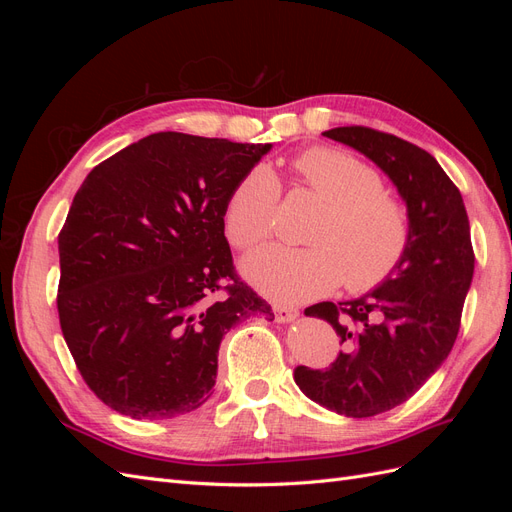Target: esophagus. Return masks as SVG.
I'll use <instances>...</instances> for the list:
<instances>
[{
	"label": "esophagus",
	"mask_w": 512,
	"mask_h": 512,
	"mask_svg": "<svg viewBox=\"0 0 512 512\" xmlns=\"http://www.w3.org/2000/svg\"><path fill=\"white\" fill-rule=\"evenodd\" d=\"M273 314L277 322H290L299 316V309L292 307V305H282V303H275L273 305Z\"/></svg>",
	"instance_id": "1"
}]
</instances>
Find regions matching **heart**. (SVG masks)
Masks as SVG:
<instances>
[{"instance_id":"obj_1","label":"heart","mask_w":512,"mask_h":512,"mask_svg":"<svg viewBox=\"0 0 512 512\" xmlns=\"http://www.w3.org/2000/svg\"><path fill=\"white\" fill-rule=\"evenodd\" d=\"M301 185L327 203L307 247L269 245L243 260V273L258 290L280 301H307L344 282L350 292L382 286L406 258L412 215L404 200L382 188L374 168L333 147H314L294 158ZM280 181L256 166L228 194L226 235L239 250L271 237L280 211Z\"/></svg>"}]
</instances>
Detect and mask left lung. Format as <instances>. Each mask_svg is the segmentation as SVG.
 Masks as SVG:
<instances>
[{
    "label": "left lung",
    "mask_w": 512,
    "mask_h": 512,
    "mask_svg": "<svg viewBox=\"0 0 512 512\" xmlns=\"http://www.w3.org/2000/svg\"><path fill=\"white\" fill-rule=\"evenodd\" d=\"M376 162L412 215V241L397 271L365 297L305 309L327 320L344 350L327 369H294L316 404L367 418L408 401L451 352L472 284L470 222L457 185L436 158L395 134L365 126L324 132Z\"/></svg>",
    "instance_id": "obj_1"
}]
</instances>
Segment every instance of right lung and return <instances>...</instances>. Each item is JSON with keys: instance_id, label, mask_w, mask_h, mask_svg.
I'll use <instances>...</instances> for the list:
<instances>
[{"instance_id": "add662e5", "label": "right lung", "mask_w": 512, "mask_h": 512, "mask_svg": "<svg viewBox=\"0 0 512 512\" xmlns=\"http://www.w3.org/2000/svg\"><path fill=\"white\" fill-rule=\"evenodd\" d=\"M269 149L158 132L76 192L57 239V312L76 369L108 408L149 421L200 408L230 327L273 320L224 237L228 194Z\"/></svg>"}]
</instances>
